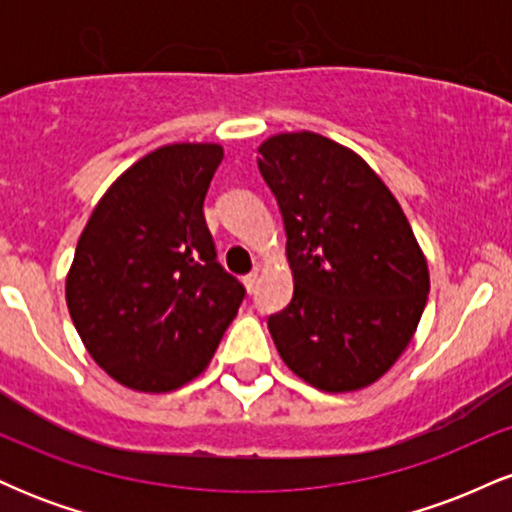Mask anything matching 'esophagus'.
Segmentation results:
<instances>
[{
  "label": "esophagus",
  "instance_id": "obj_1",
  "mask_svg": "<svg viewBox=\"0 0 512 512\" xmlns=\"http://www.w3.org/2000/svg\"><path fill=\"white\" fill-rule=\"evenodd\" d=\"M243 284H245V289H248V293H255V289H257V284H260V272H250L248 276H245L243 279Z\"/></svg>",
  "mask_w": 512,
  "mask_h": 512
}]
</instances>
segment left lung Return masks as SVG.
Returning a JSON list of instances; mask_svg holds the SVG:
<instances>
[{
  "instance_id": "obj_1",
  "label": "left lung",
  "mask_w": 512,
  "mask_h": 512,
  "mask_svg": "<svg viewBox=\"0 0 512 512\" xmlns=\"http://www.w3.org/2000/svg\"><path fill=\"white\" fill-rule=\"evenodd\" d=\"M257 151L293 274L291 303L267 320L276 351L322 392L373 385L419 327L431 289L424 250L395 195L349 146L281 132Z\"/></svg>"
}]
</instances>
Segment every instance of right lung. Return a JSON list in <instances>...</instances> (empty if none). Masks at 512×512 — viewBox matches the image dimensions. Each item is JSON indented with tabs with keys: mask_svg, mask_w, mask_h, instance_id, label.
<instances>
[{
	"mask_svg": "<svg viewBox=\"0 0 512 512\" xmlns=\"http://www.w3.org/2000/svg\"><path fill=\"white\" fill-rule=\"evenodd\" d=\"M221 158V144L190 142L139 158L76 243L69 315L93 361L129 390L170 392L197 378L243 303L204 221Z\"/></svg>",
	"mask_w": 512,
	"mask_h": 512,
	"instance_id": "add662e5",
	"label": "right lung"
}]
</instances>
